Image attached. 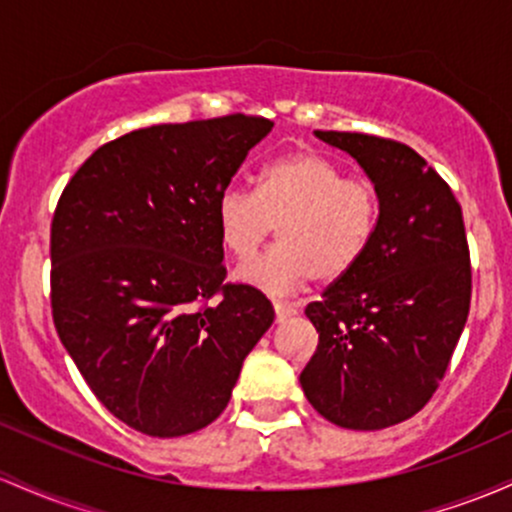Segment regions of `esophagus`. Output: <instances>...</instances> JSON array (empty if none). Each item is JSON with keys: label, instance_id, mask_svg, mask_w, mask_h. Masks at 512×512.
Returning a JSON list of instances; mask_svg holds the SVG:
<instances>
[{"label": "esophagus", "instance_id": "obj_1", "mask_svg": "<svg viewBox=\"0 0 512 512\" xmlns=\"http://www.w3.org/2000/svg\"><path fill=\"white\" fill-rule=\"evenodd\" d=\"M274 313H277V320H279V323H282V320L296 316V313H299V306H296V303L274 301Z\"/></svg>", "mask_w": 512, "mask_h": 512}]
</instances>
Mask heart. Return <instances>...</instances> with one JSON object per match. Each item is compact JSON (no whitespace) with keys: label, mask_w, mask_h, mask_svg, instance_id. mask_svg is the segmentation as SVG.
Here are the masks:
<instances>
[{"label":"heart","mask_w":512,"mask_h":512,"mask_svg":"<svg viewBox=\"0 0 512 512\" xmlns=\"http://www.w3.org/2000/svg\"><path fill=\"white\" fill-rule=\"evenodd\" d=\"M376 216L372 184L345 177L313 150L274 157L260 170L257 192L230 184L216 201L218 233L235 260L255 255L277 226L279 245L238 269L240 282L267 294L345 277L372 243Z\"/></svg>","instance_id":"b5f03b06"}]
</instances>
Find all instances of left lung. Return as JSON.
<instances>
[{"instance_id":"obj_1","label":"left lung","mask_w":512,"mask_h":512,"mask_svg":"<svg viewBox=\"0 0 512 512\" xmlns=\"http://www.w3.org/2000/svg\"><path fill=\"white\" fill-rule=\"evenodd\" d=\"M350 153L379 196L367 252L306 306L318 350L299 381L330 423L381 430L413 418L440 386L471 303L462 206L413 148L316 131Z\"/></svg>"}]
</instances>
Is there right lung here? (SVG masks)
I'll use <instances>...</instances> for the list:
<instances>
[{
	"label": "right lung",
	"mask_w": 512,
	"mask_h": 512,
	"mask_svg": "<svg viewBox=\"0 0 512 512\" xmlns=\"http://www.w3.org/2000/svg\"><path fill=\"white\" fill-rule=\"evenodd\" d=\"M272 126L230 114L140 128L94 150L60 194L55 330L128 428L182 437L211 425L272 325L262 291L223 282L216 223L218 196Z\"/></svg>",
	"instance_id": "right-lung-1"
}]
</instances>
